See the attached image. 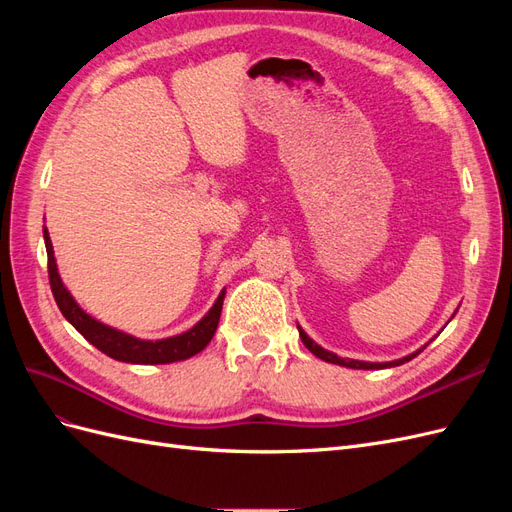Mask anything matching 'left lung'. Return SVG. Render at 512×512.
<instances>
[{
  "label": "left lung",
  "mask_w": 512,
  "mask_h": 512,
  "mask_svg": "<svg viewBox=\"0 0 512 512\" xmlns=\"http://www.w3.org/2000/svg\"><path fill=\"white\" fill-rule=\"evenodd\" d=\"M455 316V314H453ZM297 329H299V335H301V342L305 344V348L312 352V354H316L318 359H322V361H327V363H333V365H342V367H350V369H386V367H397V365H404V363H408V361H412L416 354H421L423 350H425V346L423 348H418L416 352H412V354H408V356H404V359H395V361H386V363H369V361H354V359H342V356H337L335 352H331V350H324L322 346H318L312 337H309L299 324H297Z\"/></svg>",
  "instance_id": "obj_1"
}]
</instances>
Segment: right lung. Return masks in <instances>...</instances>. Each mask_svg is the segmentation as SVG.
Listing matches in <instances>:
<instances>
[{
    "instance_id": "add662e5",
    "label": "right lung",
    "mask_w": 512,
    "mask_h": 512,
    "mask_svg": "<svg viewBox=\"0 0 512 512\" xmlns=\"http://www.w3.org/2000/svg\"><path fill=\"white\" fill-rule=\"evenodd\" d=\"M42 232H44L46 256H49V282H51L57 307L61 309V314H64V318L72 324V327L79 331L89 344H94L106 356H111V359L121 363L164 365V363H177V361L190 359V356L205 350V346L211 342V337L215 335V329H218V322H220L226 288H222V292L218 294V299H215L209 312L200 318L192 329L173 337H164V339H141L126 331L108 327V324L96 320L94 316H89L85 309L76 303V299L72 297L70 290L64 286V282H61L59 277L53 243L46 226Z\"/></svg>"
}]
</instances>
